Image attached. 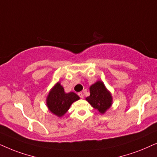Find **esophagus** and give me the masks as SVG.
Instances as JSON below:
<instances>
[{"label":"esophagus","mask_w":157,"mask_h":157,"mask_svg":"<svg viewBox=\"0 0 157 157\" xmlns=\"http://www.w3.org/2000/svg\"><path fill=\"white\" fill-rule=\"evenodd\" d=\"M78 95L80 96V98H84V94H83L82 93H81V92H80V93H78Z\"/></svg>","instance_id":"obj_1"}]
</instances>
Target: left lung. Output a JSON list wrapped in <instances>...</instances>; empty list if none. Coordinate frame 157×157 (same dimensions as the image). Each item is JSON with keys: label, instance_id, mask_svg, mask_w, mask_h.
Segmentation results:
<instances>
[{"label": "left lung", "instance_id": "8db88e82", "mask_svg": "<svg viewBox=\"0 0 157 157\" xmlns=\"http://www.w3.org/2000/svg\"><path fill=\"white\" fill-rule=\"evenodd\" d=\"M90 95L86 98L94 108L104 113L110 107L112 97L101 81H98L90 87Z\"/></svg>", "mask_w": 157, "mask_h": 157}]
</instances>
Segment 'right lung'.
<instances>
[{"label": "right lung", "instance_id": "1", "mask_svg": "<svg viewBox=\"0 0 157 157\" xmlns=\"http://www.w3.org/2000/svg\"><path fill=\"white\" fill-rule=\"evenodd\" d=\"M80 99L75 93H65L59 82L54 86L48 95L47 104L52 113L61 117L67 111L73 102Z\"/></svg>", "mask_w": 157, "mask_h": 157}]
</instances>
